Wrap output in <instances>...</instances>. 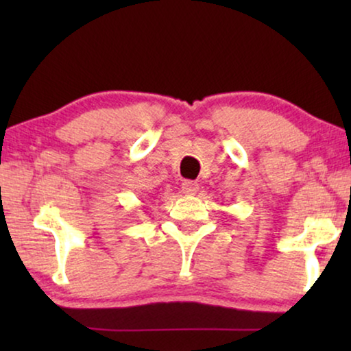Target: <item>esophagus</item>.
Segmentation results:
<instances>
[{
    "instance_id": "esophagus-1",
    "label": "esophagus",
    "mask_w": 351,
    "mask_h": 351,
    "mask_svg": "<svg viewBox=\"0 0 351 351\" xmlns=\"http://www.w3.org/2000/svg\"><path fill=\"white\" fill-rule=\"evenodd\" d=\"M198 190H199V185L193 180H185L184 184H182V191H184L185 195H195Z\"/></svg>"
}]
</instances>
